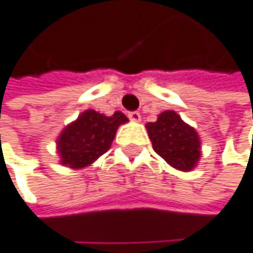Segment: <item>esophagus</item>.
Segmentation results:
<instances>
[{"instance_id": "esophagus-1", "label": "esophagus", "mask_w": 253, "mask_h": 253, "mask_svg": "<svg viewBox=\"0 0 253 253\" xmlns=\"http://www.w3.org/2000/svg\"><path fill=\"white\" fill-rule=\"evenodd\" d=\"M128 118H129L132 122H140V119H142L140 113H138V111H131V113H128Z\"/></svg>"}]
</instances>
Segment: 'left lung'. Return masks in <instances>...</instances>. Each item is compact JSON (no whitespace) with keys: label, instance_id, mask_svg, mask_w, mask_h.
Here are the masks:
<instances>
[{"label":"left lung","instance_id":"left-lung-1","mask_svg":"<svg viewBox=\"0 0 253 253\" xmlns=\"http://www.w3.org/2000/svg\"><path fill=\"white\" fill-rule=\"evenodd\" d=\"M146 129L154 151L172 168L188 172L196 166L201 158L199 135L175 111H163L155 122L146 124Z\"/></svg>","mask_w":253,"mask_h":253}]
</instances>
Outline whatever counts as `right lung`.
Wrapping results in <instances>:
<instances>
[{
  "label": "right lung",
  "instance_id": "obj_1",
  "mask_svg": "<svg viewBox=\"0 0 253 253\" xmlns=\"http://www.w3.org/2000/svg\"><path fill=\"white\" fill-rule=\"evenodd\" d=\"M128 122L121 111L105 116L95 110H85L69 124L57 138L60 163L71 169H83L105 154L118 128Z\"/></svg>",
  "mask_w": 253,
  "mask_h": 253
}]
</instances>
